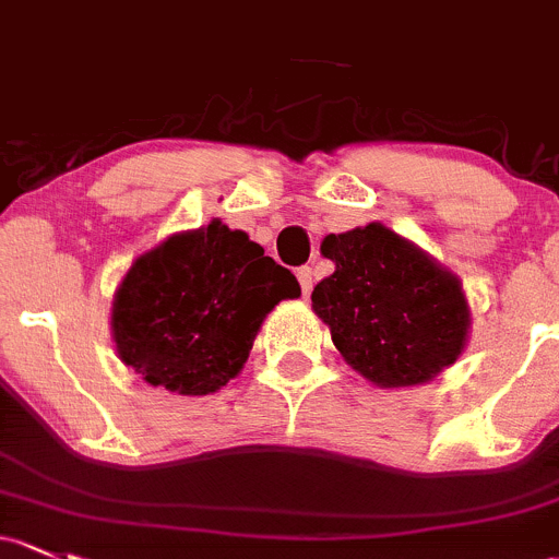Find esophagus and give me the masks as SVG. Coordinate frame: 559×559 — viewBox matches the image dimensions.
Returning <instances> with one entry per match:
<instances>
[{
    "mask_svg": "<svg viewBox=\"0 0 559 559\" xmlns=\"http://www.w3.org/2000/svg\"><path fill=\"white\" fill-rule=\"evenodd\" d=\"M297 278H299V286H302V295H310L313 292V267H299L297 270Z\"/></svg>",
    "mask_w": 559,
    "mask_h": 559,
    "instance_id": "obj_1",
    "label": "esophagus"
}]
</instances>
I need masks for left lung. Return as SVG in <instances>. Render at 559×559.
I'll return each mask as SVG.
<instances>
[{"mask_svg":"<svg viewBox=\"0 0 559 559\" xmlns=\"http://www.w3.org/2000/svg\"><path fill=\"white\" fill-rule=\"evenodd\" d=\"M321 254L334 273L316 284L313 310L369 383H428L463 354L472 313L461 281L418 246L372 222L326 235Z\"/></svg>","mask_w":559,"mask_h":559,"instance_id":"8db88e82","label":"left lung"}]
</instances>
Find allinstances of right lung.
<instances>
[{
  "mask_svg": "<svg viewBox=\"0 0 559 559\" xmlns=\"http://www.w3.org/2000/svg\"><path fill=\"white\" fill-rule=\"evenodd\" d=\"M299 297L292 270L214 219L141 254L111 302L126 367L181 396L219 391L243 369L264 316Z\"/></svg>",
  "mask_w": 559,
  "mask_h": 559,
  "instance_id": "obj_1",
  "label": "right lung"
}]
</instances>
